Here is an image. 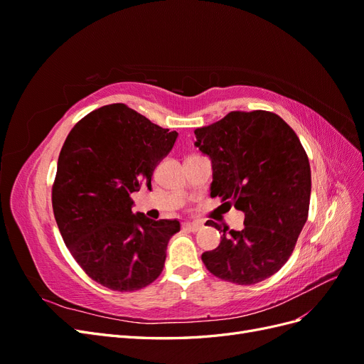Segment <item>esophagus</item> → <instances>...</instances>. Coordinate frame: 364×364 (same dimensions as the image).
<instances>
[{"instance_id": "1", "label": "esophagus", "mask_w": 364, "mask_h": 364, "mask_svg": "<svg viewBox=\"0 0 364 364\" xmlns=\"http://www.w3.org/2000/svg\"><path fill=\"white\" fill-rule=\"evenodd\" d=\"M202 226H203L202 222H186L182 225L183 229H188V230H191V232H197V230H199Z\"/></svg>"}]
</instances>
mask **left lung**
I'll list each match as a JSON object with an SVG mask.
<instances>
[{
    "label": "left lung",
    "instance_id": "1",
    "mask_svg": "<svg viewBox=\"0 0 364 364\" xmlns=\"http://www.w3.org/2000/svg\"><path fill=\"white\" fill-rule=\"evenodd\" d=\"M196 147L213 162L211 197L245 213L241 230L208 220L223 235L202 261L214 277L238 285L277 273L308 218L311 170L294 130L273 112H229L194 130Z\"/></svg>",
    "mask_w": 364,
    "mask_h": 364
}]
</instances>
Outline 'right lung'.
Masks as SVG:
<instances>
[{
  "mask_svg": "<svg viewBox=\"0 0 364 364\" xmlns=\"http://www.w3.org/2000/svg\"><path fill=\"white\" fill-rule=\"evenodd\" d=\"M170 132L123 103L95 109L63 142L53 183V213L62 238L85 273L114 291H135L155 281L178 220L132 213L130 194L170 153Z\"/></svg>",
  "mask_w": 364,
  "mask_h": 364,
  "instance_id": "add662e5",
  "label": "right lung"
}]
</instances>
